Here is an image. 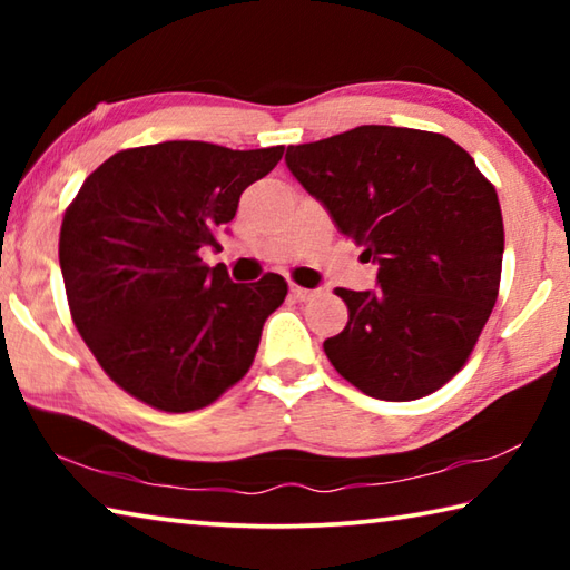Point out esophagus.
Instances as JSON below:
<instances>
[{
	"label": "esophagus",
	"mask_w": 570,
	"mask_h": 570,
	"mask_svg": "<svg viewBox=\"0 0 570 570\" xmlns=\"http://www.w3.org/2000/svg\"><path fill=\"white\" fill-rule=\"evenodd\" d=\"M316 294H320V292H316V288H304V286L292 284V296L296 298V302H312Z\"/></svg>",
	"instance_id": "1"
}]
</instances>
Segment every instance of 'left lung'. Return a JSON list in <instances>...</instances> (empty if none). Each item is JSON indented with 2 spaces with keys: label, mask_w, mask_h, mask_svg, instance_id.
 <instances>
[{
  "label": "left lung",
  "mask_w": 570,
  "mask_h": 570,
  "mask_svg": "<svg viewBox=\"0 0 570 570\" xmlns=\"http://www.w3.org/2000/svg\"><path fill=\"white\" fill-rule=\"evenodd\" d=\"M286 166L380 266L374 292L336 288L350 322L324 342L334 370L374 400L440 390L498 298L505 234L493 183L445 135L392 125L288 146Z\"/></svg>",
  "instance_id": "8db88e82"
}]
</instances>
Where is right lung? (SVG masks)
I'll return each instance as SVG.
<instances>
[{
  "label": "right lung",
  "instance_id": "1",
  "mask_svg": "<svg viewBox=\"0 0 570 570\" xmlns=\"http://www.w3.org/2000/svg\"><path fill=\"white\" fill-rule=\"evenodd\" d=\"M284 146L230 150L168 140L115 153L85 178L60 230V268L77 332L105 374L163 412L216 402L254 362L284 276L234 284L206 248Z\"/></svg>",
  "mask_w": 570,
  "mask_h": 570
}]
</instances>
